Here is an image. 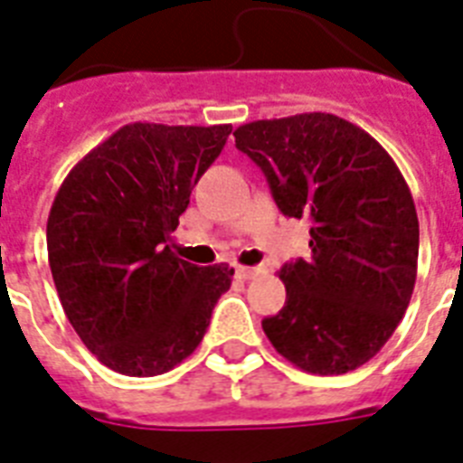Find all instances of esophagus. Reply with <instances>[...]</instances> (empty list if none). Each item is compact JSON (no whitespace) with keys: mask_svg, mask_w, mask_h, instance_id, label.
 <instances>
[{"mask_svg":"<svg viewBox=\"0 0 463 463\" xmlns=\"http://www.w3.org/2000/svg\"><path fill=\"white\" fill-rule=\"evenodd\" d=\"M265 272H268V269L262 268V265H258V268H236V277H239V279H253V277H260V275H265Z\"/></svg>","mask_w":463,"mask_h":463,"instance_id":"34e87169","label":"esophagus"}]
</instances>
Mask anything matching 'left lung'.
<instances>
[{"mask_svg":"<svg viewBox=\"0 0 463 463\" xmlns=\"http://www.w3.org/2000/svg\"><path fill=\"white\" fill-rule=\"evenodd\" d=\"M234 138L277 208L310 222V258L279 269L287 303L262 330L301 371H356L397 330L416 284L419 214L404 176L371 133L335 114L250 121Z\"/></svg>","mask_w":463,"mask_h":463,"instance_id":"8db88e82","label":"left lung"}]
</instances>
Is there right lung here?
<instances>
[{
  "label": "right lung",
  "mask_w": 463,
  "mask_h": 463,
  "mask_svg": "<svg viewBox=\"0 0 463 463\" xmlns=\"http://www.w3.org/2000/svg\"><path fill=\"white\" fill-rule=\"evenodd\" d=\"M232 127L127 124L69 172L47 217L59 301L107 368L153 378L188 358L234 268L169 249L191 191Z\"/></svg>",
  "instance_id": "right-lung-1"
}]
</instances>
